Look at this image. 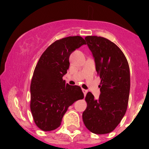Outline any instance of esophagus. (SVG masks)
I'll return each mask as SVG.
<instances>
[{
	"label": "esophagus",
	"instance_id": "34e87169",
	"mask_svg": "<svg viewBox=\"0 0 149 149\" xmlns=\"http://www.w3.org/2000/svg\"><path fill=\"white\" fill-rule=\"evenodd\" d=\"M82 91H83V93H84V95L86 96V93H88V91H87V90H86V89H82Z\"/></svg>",
	"mask_w": 149,
	"mask_h": 149
}]
</instances>
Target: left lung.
<instances>
[{"instance_id": "obj_1", "label": "left lung", "mask_w": 149, "mask_h": 149, "mask_svg": "<svg viewBox=\"0 0 149 149\" xmlns=\"http://www.w3.org/2000/svg\"><path fill=\"white\" fill-rule=\"evenodd\" d=\"M101 78V94L95 99L90 92L86 94V109L83 121L86 128L96 134L113 131L127 110L130 93V68L120 48L106 38L88 36L85 38Z\"/></svg>"}]
</instances>
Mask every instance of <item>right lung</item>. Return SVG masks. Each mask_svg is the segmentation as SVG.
<instances>
[{
    "label": "right lung",
    "mask_w": 149,
    "mask_h": 149,
    "mask_svg": "<svg viewBox=\"0 0 149 149\" xmlns=\"http://www.w3.org/2000/svg\"><path fill=\"white\" fill-rule=\"evenodd\" d=\"M83 45L86 41L79 36L56 40L36 65L30 84V110L36 125L42 131L60 127L68 107L84 98L80 86H70L63 80L69 68L71 54Z\"/></svg>",
    "instance_id": "obj_1"
}]
</instances>
